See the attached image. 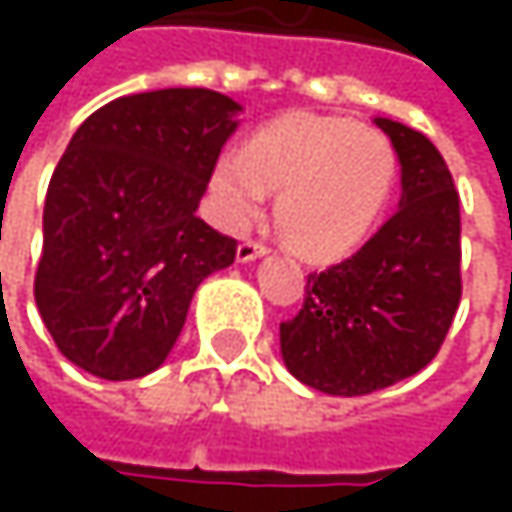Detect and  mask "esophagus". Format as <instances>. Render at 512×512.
I'll return each instance as SVG.
<instances>
[{
  "label": "esophagus",
  "instance_id": "34e87169",
  "mask_svg": "<svg viewBox=\"0 0 512 512\" xmlns=\"http://www.w3.org/2000/svg\"><path fill=\"white\" fill-rule=\"evenodd\" d=\"M260 255H266V246L257 243V240H246V243H240V249H237V260H240V263H249V260H255V257Z\"/></svg>",
  "mask_w": 512,
  "mask_h": 512
}]
</instances>
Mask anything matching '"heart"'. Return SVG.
<instances>
[{"label": "heart", "instance_id": "1", "mask_svg": "<svg viewBox=\"0 0 512 512\" xmlns=\"http://www.w3.org/2000/svg\"><path fill=\"white\" fill-rule=\"evenodd\" d=\"M397 159L391 142L350 118L293 112L263 124L246 148L219 156L210 177L216 219L252 225L269 189L287 243L314 260L350 255L379 222Z\"/></svg>", "mask_w": 512, "mask_h": 512}]
</instances>
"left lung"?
<instances>
[{
	"mask_svg": "<svg viewBox=\"0 0 512 512\" xmlns=\"http://www.w3.org/2000/svg\"><path fill=\"white\" fill-rule=\"evenodd\" d=\"M400 159V210L356 255L311 272L281 323L287 370L338 397L388 388L427 367L460 308V192L436 145L376 118Z\"/></svg>",
	"mask_w": 512,
	"mask_h": 512,
	"instance_id": "obj_1",
	"label": "left lung"
}]
</instances>
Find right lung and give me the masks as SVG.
Wrapping results in <instances>:
<instances>
[{
	"instance_id": "1",
	"label": "right lung",
	"mask_w": 512,
	"mask_h": 512,
	"mask_svg": "<svg viewBox=\"0 0 512 512\" xmlns=\"http://www.w3.org/2000/svg\"><path fill=\"white\" fill-rule=\"evenodd\" d=\"M240 103L210 88L127 94L73 133L52 171L35 302L61 356L139 379L171 353L198 284L237 240L195 210Z\"/></svg>"
}]
</instances>
